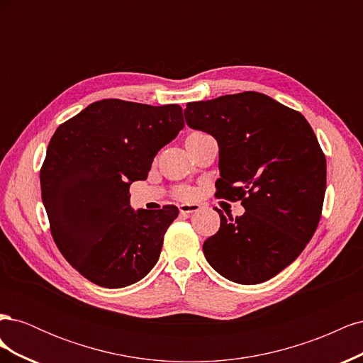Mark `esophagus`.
<instances>
[{"label":"esophagus","instance_id":"obj_1","mask_svg":"<svg viewBox=\"0 0 363 363\" xmlns=\"http://www.w3.org/2000/svg\"><path fill=\"white\" fill-rule=\"evenodd\" d=\"M199 211H200V204H196V203H184L180 206V212L183 215H192Z\"/></svg>","mask_w":363,"mask_h":363}]
</instances>
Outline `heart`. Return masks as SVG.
I'll return each mask as SVG.
<instances>
[{
  "instance_id": "1",
  "label": "heart",
  "mask_w": 363,
  "mask_h": 363,
  "mask_svg": "<svg viewBox=\"0 0 363 363\" xmlns=\"http://www.w3.org/2000/svg\"><path fill=\"white\" fill-rule=\"evenodd\" d=\"M203 135H206V133H203V131H191V133L186 136V140L194 139V138H199V136H203Z\"/></svg>"
}]
</instances>
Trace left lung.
Listing matches in <instances>:
<instances>
[{
  "instance_id": "left-lung-1",
  "label": "left lung",
  "mask_w": 363,
  "mask_h": 363,
  "mask_svg": "<svg viewBox=\"0 0 363 363\" xmlns=\"http://www.w3.org/2000/svg\"><path fill=\"white\" fill-rule=\"evenodd\" d=\"M186 123L219 147V199L245 213L221 216L203 251L223 277L267 281L301 255L321 219L325 156L306 118L259 92L186 104Z\"/></svg>"
}]
</instances>
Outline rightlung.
<instances>
[{"label": "right lung", "instance_id": "1", "mask_svg": "<svg viewBox=\"0 0 363 363\" xmlns=\"http://www.w3.org/2000/svg\"><path fill=\"white\" fill-rule=\"evenodd\" d=\"M184 127L179 104L101 100L65 121L40 168L42 203L59 251L103 288L144 279L159 260L163 236L179 216L130 207V184L145 180L157 151Z\"/></svg>", "mask_w": 363, "mask_h": 363}]
</instances>
